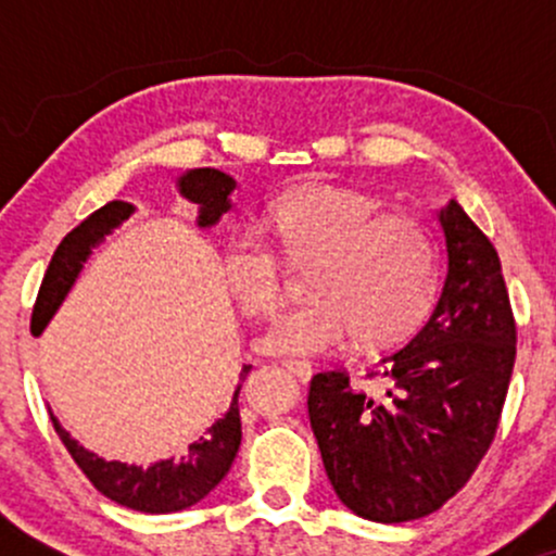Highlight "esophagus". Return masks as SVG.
I'll return each instance as SVG.
<instances>
[{"label": "esophagus", "instance_id": "1", "mask_svg": "<svg viewBox=\"0 0 556 556\" xmlns=\"http://www.w3.org/2000/svg\"><path fill=\"white\" fill-rule=\"evenodd\" d=\"M285 368L295 376L298 381H311V376H314V368L305 361H285Z\"/></svg>", "mask_w": 556, "mask_h": 556}]
</instances>
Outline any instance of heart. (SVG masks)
Listing matches in <instances>:
<instances>
[{"mask_svg": "<svg viewBox=\"0 0 556 556\" xmlns=\"http://www.w3.org/2000/svg\"><path fill=\"white\" fill-rule=\"evenodd\" d=\"M381 198L337 185H308L274 203L269 225L292 261H314L311 300L266 324L258 350L316 358L355 337L384 348L426 321L439 292V256L416 219L384 214ZM229 295L248 314H269L282 298V266L256 229H235L219 253Z\"/></svg>", "mask_w": 556, "mask_h": 556, "instance_id": "heart-1", "label": "heart"}]
</instances>
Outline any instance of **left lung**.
Listing matches in <instances>:
<instances>
[{
	"label": "left lung",
	"instance_id": "obj_1",
	"mask_svg": "<svg viewBox=\"0 0 556 556\" xmlns=\"http://www.w3.org/2000/svg\"><path fill=\"white\" fill-rule=\"evenodd\" d=\"M444 282L410 342L381 358L384 397L342 371L311 379L308 420L340 502L363 520L405 522L455 496L486 455L515 366L502 264L455 198L437 212Z\"/></svg>",
	"mask_w": 556,
	"mask_h": 556
}]
</instances>
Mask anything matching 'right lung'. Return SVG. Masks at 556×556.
<instances>
[{"instance_id":"right-lung-1","label":"right lung","mask_w":556,"mask_h":556,"mask_svg":"<svg viewBox=\"0 0 556 556\" xmlns=\"http://www.w3.org/2000/svg\"><path fill=\"white\" fill-rule=\"evenodd\" d=\"M238 188L235 177L214 167L188 169L177 177V190L185 201L195 203V227L212 229L219 225V219L227 212H232V193ZM136 214V206L127 201H110L99 212L80 222L73 232L65 235V240L56 245L49 269L43 274L41 290H38L34 316H30V334L41 337L49 321L62 308L65 298L70 295L75 282H78L83 266L93 256L96 248L101 245L123 222ZM251 366H242L238 374L229 407L219 418L208 426L195 442H190L182 450L180 457H167L151 465L104 460L96 452L86 450L78 439L70 437V431L60 424V418L52 410V424L60 433L62 444L78 463V468L86 473L106 500L123 504V507L138 509L149 515H167L180 513V509L193 507L219 486L222 478L232 468L235 455L240 450V410L238 394L242 381H245Z\"/></svg>"}]
</instances>
